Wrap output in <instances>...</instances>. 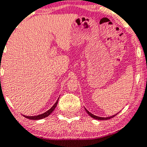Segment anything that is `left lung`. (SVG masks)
I'll list each match as a JSON object with an SVG mask.
<instances>
[{"label": "left lung", "instance_id": "left-lung-1", "mask_svg": "<svg viewBox=\"0 0 147 147\" xmlns=\"http://www.w3.org/2000/svg\"><path fill=\"white\" fill-rule=\"evenodd\" d=\"M84 109H85V111H86V112L88 114H89V115H90L91 117H92V118H94V119H96V120H109V119H111V118H113L114 116H115V115H117V114H115V115H112V116H110V117H106V118H103V117H98V116H96V115H94V114H92V113H91L90 112H89V111H87L86 110V109H85V108H84Z\"/></svg>", "mask_w": 147, "mask_h": 147}]
</instances>
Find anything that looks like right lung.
<instances>
[{"instance_id": "1", "label": "right lung", "mask_w": 147, "mask_h": 147, "mask_svg": "<svg viewBox=\"0 0 147 147\" xmlns=\"http://www.w3.org/2000/svg\"><path fill=\"white\" fill-rule=\"evenodd\" d=\"M58 99H59V98H58V100H57L56 102H55V104H54L53 106H52L50 109H49V110H48L46 112L44 113L40 114V115H34V116H27V115H23V116L25 117L26 118L29 119V120H41V119L45 118H46V117L49 116V115H50V114L54 111V109L56 108V106H57V104H58Z\"/></svg>"}]
</instances>
